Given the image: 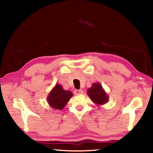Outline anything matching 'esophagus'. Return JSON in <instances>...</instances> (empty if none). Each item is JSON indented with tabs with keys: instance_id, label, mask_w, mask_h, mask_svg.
<instances>
[{
	"instance_id": "esophagus-1",
	"label": "esophagus",
	"mask_w": 153,
	"mask_h": 153,
	"mask_svg": "<svg viewBox=\"0 0 153 153\" xmlns=\"http://www.w3.org/2000/svg\"><path fill=\"white\" fill-rule=\"evenodd\" d=\"M83 92H84V91H83L82 90H75L74 91V93L76 95L82 94H83Z\"/></svg>"
}]
</instances>
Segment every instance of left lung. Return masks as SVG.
Here are the masks:
<instances>
[{
  "instance_id": "1",
  "label": "left lung",
  "mask_w": 153,
  "mask_h": 153,
  "mask_svg": "<svg viewBox=\"0 0 153 153\" xmlns=\"http://www.w3.org/2000/svg\"><path fill=\"white\" fill-rule=\"evenodd\" d=\"M88 94L93 102L97 105H103L108 101V96L99 83H95L88 90Z\"/></svg>"
}]
</instances>
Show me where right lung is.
Returning a JSON list of instances; mask_svg holds the SVG:
<instances>
[{
  "label": "right lung",
  "instance_id": "add662e5",
  "mask_svg": "<svg viewBox=\"0 0 153 153\" xmlns=\"http://www.w3.org/2000/svg\"><path fill=\"white\" fill-rule=\"evenodd\" d=\"M72 97L70 91L64 90L59 84H56L48 97V102L52 107L61 110Z\"/></svg>",
  "mask_w": 153,
  "mask_h": 153
}]
</instances>
